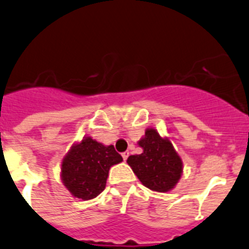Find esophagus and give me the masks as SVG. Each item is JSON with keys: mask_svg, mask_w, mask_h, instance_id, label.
<instances>
[{"mask_svg": "<svg viewBox=\"0 0 249 249\" xmlns=\"http://www.w3.org/2000/svg\"><path fill=\"white\" fill-rule=\"evenodd\" d=\"M122 157H123V159H124V160H126L127 157H129V152H124V153L122 154Z\"/></svg>", "mask_w": 249, "mask_h": 249, "instance_id": "34e87169", "label": "esophagus"}]
</instances>
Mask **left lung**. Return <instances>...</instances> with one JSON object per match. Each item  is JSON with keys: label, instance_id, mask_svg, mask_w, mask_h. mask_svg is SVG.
I'll return each instance as SVG.
<instances>
[{"label": "left lung", "instance_id": "8db88e82", "mask_svg": "<svg viewBox=\"0 0 249 249\" xmlns=\"http://www.w3.org/2000/svg\"><path fill=\"white\" fill-rule=\"evenodd\" d=\"M137 144L142 153L126 160L135 175L152 191H171L182 176L183 163L170 140L160 136L154 127H147Z\"/></svg>", "mask_w": 249, "mask_h": 249}]
</instances>
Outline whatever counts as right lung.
I'll return each mask as SVG.
<instances>
[{
  "label": "right lung",
  "mask_w": 249,
  "mask_h": 249,
  "mask_svg": "<svg viewBox=\"0 0 249 249\" xmlns=\"http://www.w3.org/2000/svg\"><path fill=\"white\" fill-rule=\"evenodd\" d=\"M123 161L113 144L106 146L91 136L75 142L60 164V180L75 198L90 201L106 189L109 169Z\"/></svg>",
  "instance_id": "add662e5"
}]
</instances>
